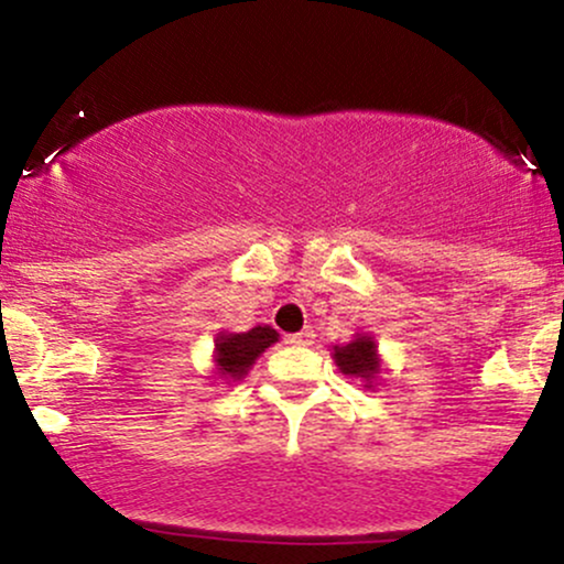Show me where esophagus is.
I'll use <instances>...</instances> for the list:
<instances>
[{
  "instance_id": "1",
  "label": "esophagus",
  "mask_w": 564,
  "mask_h": 564,
  "mask_svg": "<svg viewBox=\"0 0 564 564\" xmlns=\"http://www.w3.org/2000/svg\"><path fill=\"white\" fill-rule=\"evenodd\" d=\"M313 339H315V332L310 326L302 328V332H296V334L283 336V341L291 347H307V345H313Z\"/></svg>"
}]
</instances>
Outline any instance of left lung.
<instances>
[{
  "label": "left lung",
  "instance_id": "8db88e82",
  "mask_svg": "<svg viewBox=\"0 0 564 564\" xmlns=\"http://www.w3.org/2000/svg\"><path fill=\"white\" fill-rule=\"evenodd\" d=\"M334 360L341 368V373H349V377L373 379V373L379 371L377 345L368 336H358L345 347H334Z\"/></svg>",
  "mask_w": 564,
  "mask_h": 564
}]
</instances>
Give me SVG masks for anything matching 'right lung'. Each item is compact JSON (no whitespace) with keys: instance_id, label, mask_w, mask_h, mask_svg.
Masks as SVG:
<instances>
[{"instance_id":"right-lung-1","label":"right lung","mask_w":564,"mask_h":564,"mask_svg":"<svg viewBox=\"0 0 564 564\" xmlns=\"http://www.w3.org/2000/svg\"><path fill=\"white\" fill-rule=\"evenodd\" d=\"M278 341V334L270 326H257L246 334H223L217 339V371L223 377L243 379L251 364Z\"/></svg>"}]
</instances>
